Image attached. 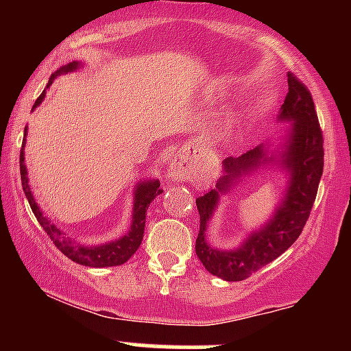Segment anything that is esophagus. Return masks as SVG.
Wrapping results in <instances>:
<instances>
[{
    "mask_svg": "<svg viewBox=\"0 0 351 351\" xmlns=\"http://www.w3.org/2000/svg\"><path fill=\"white\" fill-rule=\"evenodd\" d=\"M188 163L183 158H175L171 160L170 167H168V178L171 181H180L184 180L188 175Z\"/></svg>",
    "mask_w": 351,
    "mask_h": 351,
    "instance_id": "1",
    "label": "esophagus"
}]
</instances>
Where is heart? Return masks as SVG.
Returning <instances> with one entry per match:
<instances>
[{"label": "heart", "mask_w": 351, "mask_h": 351, "mask_svg": "<svg viewBox=\"0 0 351 351\" xmlns=\"http://www.w3.org/2000/svg\"><path fill=\"white\" fill-rule=\"evenodd\" d=\"M232 127V122H231V120H229V122L226 123V128H231Z\"/></svg>", "instance_id": "heart-1"}]
</instances>
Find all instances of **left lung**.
<instances>
[{"label": "left lung", "instance_id": "8db88e82", "mask_svg": "<svg viewBox=\"0 0 351 351\" xmlns=\"http://www.w3.org/2000/svg\"><path fill=\"white\" fill-rule=\"evenodd\" d=\"M289 92L282 104L279 120L293 122L287 142L282 148L280 163L291 171L287 195L276 215L263 229L252 232L241 247L217 251L206 243V226L215 211L219 193H224L241 173L259 167L265 158V148L256 147L244 155L224 160V176L216 188L196 198L199 213V231L196 237V254L213 276L229 282L247 279L261 267L287 251L302 234L310 211L315 203L318 183L324 171V135L313 106L312 94L295 75L287 74Z\"/></svg>", "mask_w": 351, "mask_h": 351}]
</instances>
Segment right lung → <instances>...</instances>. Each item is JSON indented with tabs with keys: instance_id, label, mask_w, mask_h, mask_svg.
I'll return each instance as SVG.
<instances>
[{
	"instance_id": "add662e5",
	"label": "right lung",
	"mask_w": 351,
	"mask_h": 351,
	"mask_svg": "<svg viewBox=\"0 0 351 351\" xmlns=\"http://www.w3.org/2000/svg\"><path fill=\"white\" fill-rule=\"evenodd\" d=\"M77 66L79 62H71L67 64V66L60 67L59 71H56L54 74L51 75L49 82H47V87L51 86L52 80L58 77V75L77 69ZM43 99H44V92L34 102V107H38L39 104L43 102ZM24 134H26V130H24ZM23 147H24V140H23ZM19 171H21V184L24 189V195H26L27 201H29V206L33 209L36 219L39 221V224H41L44 232L51 237L52 243H54L56 247H58L64 256H67L71 261H74V263H77L80 265H87V267H112V265H120L127 263V261L136 252V249L140 247V244H142L148 206H150V203L156 198V196L163 193V189L160 188V181H153V180L140 181L138 188H136L135 191L134 221H132L130 231H128L123 237H120V239L112 241V243L87 247V245L77 244L74 239L64 236V232L56 228L54 224H52L51 221L43 215V211L39 209L38 204H36L33 195H31L29 184H27L26 165H24V148H21V153H19Z\"/></svg>"
}]
</instances>
